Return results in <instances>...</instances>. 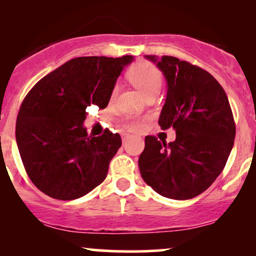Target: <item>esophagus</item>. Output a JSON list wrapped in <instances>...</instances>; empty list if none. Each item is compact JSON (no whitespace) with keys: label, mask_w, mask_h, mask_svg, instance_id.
Listing matches in <instances>:
<instances>
[{"label":"esophagus","mask_w":256,"mask_h":256,"mask_svg":"<svg viewBox=\"0 0 256 256\" xmlns=\"http://www.w3.org/2000/svg\"><path fill=\"white\" fill-rule=\"evenodd\" d=\"M131 136L130 134H122V142H126V140H128V138H130Z\"/></svg>","instance_id":"obj_1"}]
</instances>
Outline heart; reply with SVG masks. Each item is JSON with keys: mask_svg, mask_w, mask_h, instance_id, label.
<instances>
[{"mask_svg": "<svg viewBox=\"0 0 256 256\" xmlns=\"http://www.w3.org/2000/svg\"><path fill=\"white\" fill-rule=\"evenodd\" d=\"M128 79L144 96L152 92H158L162 84L161 72L148 62H140L132 67L128 71ZM116 91H118V85L114 86L113 96H116ZM140 125L142 124L138 120H128L125 122V126L130 130H138Z\"/></svg>", "mask_w": 256, "mask_h": 256, "instance_id": "heart-1", "label": "heart"}]
</instances>
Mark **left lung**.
<instances>
[{
    "instance_id": "1",
    "label": "left lung",
    "mask_w": 256,
    "mask_h": 256,
    "mask_svg": "<svg viewBox=\"0 0 256 256\" xmlns=\"http://www.w3.org/2000/svg\"><path fill=\"white\" fill-rule=\"evenodd\" d=\"M167 84L158 125L176 130L166 143L146 136L138 158L143 180L158 194L189 200L204 192L224 170L236 126L224 89L210 73L173 56L146 55Z\"/></svg>"
}]
</instances>
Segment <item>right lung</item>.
Masks as SVG:
<instances>
[{
  "label": "right lung",
  "mask_w": 256,
  "mask_h": 256,
  "mask_svg": "<svg viewBox=\"0 0 256 256\" xmlns=\"http://www.w3.org/2000/svg\"><path fill=\"white\" fill-rule=\"evenodd\" d=\"M134 56H82L67 61L30 90L16 118L18 149L28 177L52 198L76 200L107 177L122 146L119 134L89 136L86 108L107 107L114 85Z\"/></svg>",
  "instance_id": "obj_1"
}]
</instances>
